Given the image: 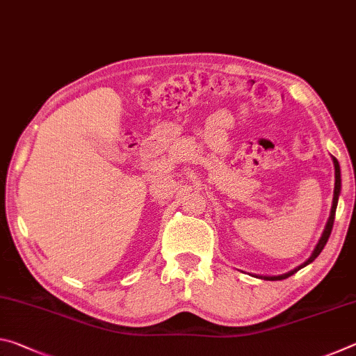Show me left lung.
<instances>
[{"label": "left lung", "instance_id": "8db88e82", "mask_svg": "<svg viewBox=\"0 0 356 356\" xmlns=\"http://www.w3.org/2000/svg\"><path fill=\"white\" fill-rule=\"evenodd\" d=\"M333 163H334V195H333V206H331V212H330V218L327 221V225H325V229H323V234L321 240H318V243L316 245L314 251H312V254L309 256L308 261H305L301 265H298L297 268L291 270V272H287L284 275H278V276H261V278L264 280H270V281H278V280H286L289 278V276H292L293 273H297L300 268L306 267V265L314 262V259L321 254L323 246L327 245L328 242V237L331 234V229H333V222H334V215H336V207H337V200H339V193H341V168H339V163H337V160L333 156Z\"/></svg>", "mask_w": 356, "mask_h": 356}]
</instances>
